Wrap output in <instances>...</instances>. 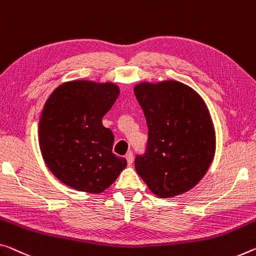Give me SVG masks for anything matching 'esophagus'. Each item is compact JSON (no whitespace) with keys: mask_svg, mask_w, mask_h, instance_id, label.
<instances>
[{"mask_svg":"<svg viewBox=\"0 0 256 256\" xmlns=\"http://www.w3.org/2000/svg\"><path fill=\"white\" fill-rule=\"evenodd\" d=\"M125 158H126L128 164V165H132V163H133V154H132L131 152H128L126 154V156H125Z\"/></svg>","mask_w":256,"mask_h":256,"instance_id":"obj_1","label":"esophagus"}]
</instances>
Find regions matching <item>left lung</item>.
Listing matches in <instances>:
<instances>
[{"label": "left lung", "instance_id": "1", "mask_svg": "<svg viewBox=\"0 0 256 256\" xmlns=\"http://www.w3.org/2000/svg\"><path fill=\"white\" fill-rule=\"evenodd\" d=\"M134 94L144 112L148 147L134 165L150 192L171 198L192 189L216 155V130L200 93L174 80L139 82Z\"/></svg>", "mask_w": 256, "mask_h": 256}]
</instances>
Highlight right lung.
<instances>
[{
	"label": "right lung",
	"mask_w": 256,
	"mask_h": 256,
	"mask_svg": "<svg viewBox=\"0 0 256 256\" xmlns=\"http://www.w3.org/2000/svg\"><path fill=\"white\" fill-rule=\"evenodd\" d=\"M120 92L112 82L75 80L56 86L44 104L40 154L52 174L70 188L101 194L126 168V160L112 152V130L102 125Z\"/></svg>",
	"instance_id": "right-lung-1"
}]
</instances>
